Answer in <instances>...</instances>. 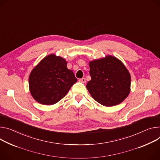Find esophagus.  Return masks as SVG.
Wrapping results in <instances>:
<instances>
[{
	"instance_id": "obj_1",
	"label": "esophagus",
	"mask_w": 160,
	"mask_h": 160,
	"mask_svg": "<svg viewBox=\"0 0 160 160\" xmlns=\"http://www.w3.org/2000/svg\"><path fill=\"white\" fill-rule=\"evenodd\" d=\"M79 81H80V82L83 83H85V82H86V80H85V78H82L80 79V80H79Z\"/></svg>"
}]
</instances>
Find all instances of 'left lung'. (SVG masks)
Returning <instances> with one entry per match:
<instances>
[{"mask_svg":"<svg viewBox=\"0 0 160 160\" xmlns=\"http://www.w3.org/2000/svg\"><path fill=\"white\" fill-rule=\"evenodd\" d=\"M91 80L86 88L92 97L105 107L117 105L130 92L131 77L124 65L117 58H106L89 62Z\"/></svg>","mask_w":160,"mask_h":160,"instance_id":"8db88e82","label":"left lung"}]
</instances>
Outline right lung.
Returning a JSON list of instances; mask_svg holds the SVG:
<instances>
[{"mask_svg": "<svg viewBox=\"0 0 160 160\" xmlns=\"http://www.w3.org/2000/svg\"><path fill=\"white\" fill-rule=\"evenodd\" d=\"M28 81L34 99L41 104L51 105L63 98L77 79L68 69L65 59L51 54L32 69Z\"/></svg>", "mask_w": 160, "mask_h": 160, "instance_id": "obj_1", "label": "right lung"}]
</instances>
